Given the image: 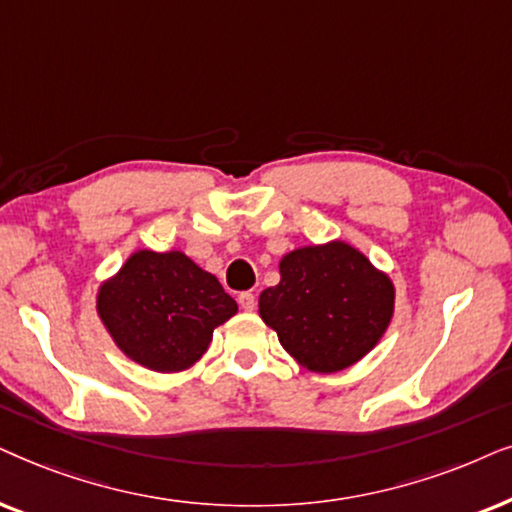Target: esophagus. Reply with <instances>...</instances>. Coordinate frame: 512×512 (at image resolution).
Returning <instances> with one entry per match:
<instances>
[{"label": "esophagus", "instance_id": "esophagus-1", "mask_svg": "<svg viewBox=\"0 0 512 512\" xmlns=\"http://www.w3.org/2000/svg\"><path fill=\"white\" fill-rule=\"evenodd\" d=\"M238 306H241L243 311H252L255 309V295H252V292H241V295H238Z\"/></svg>", "mask_w": 512, "mask_h": 512}]
</instances>
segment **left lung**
Masks as SVG:
<instances>
[{
    "label": "left lung",
    "instance_id": "obj_1",
    "mask_svg": "<svg viewBox=\"0 0 512 512\" xmlns=\"http://www.w3.org/2000/svg\"><path fill=\"white\" fill-rule=\"evenodd\" d=\"M278 271L281 281L260 295V318L309 372L356 365L391 325L393 281L342 238L285 252Z\"/></svg>",
    "mask_w": 512,
    "mask_h": 512
}]
</instances>
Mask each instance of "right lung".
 <instances>
[{"label":"right lung","mask_w":512,"mask_h":512,"mask_svg":"<svg viewBox=\"0 0 512 512\" xmlns=\"http://www.w3.org/2000/svg\"><path fill=\"white\" fill-rule=\"evenodd\" d=\"M95 311L117 349L152 372H185L238 306L182 250H135L100 283Z\"/></svg>","instance_id":"right-lung-1"}]
</instances>
